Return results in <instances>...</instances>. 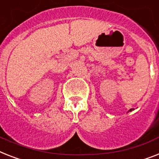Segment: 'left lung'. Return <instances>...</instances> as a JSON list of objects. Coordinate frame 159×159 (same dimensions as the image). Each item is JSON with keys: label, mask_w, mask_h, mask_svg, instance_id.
Returning a JSON list of instances; mask_svg holds the SVG:
<instances>
[{"label": "left lung", "mask_w": 159, "mask_h": 159, "mask_svg": "<svg viewBox=\"0 0 159 159\" xmlns=\"http://www.w3.org/2000/svg\"><path fill=\"white\" fill-rule=\"evenodd\" d=\"M131 110H132V109H130V110H129V111H131Z\"/></svg>", "instance_id": "left-lung-1"}]
</instances>
